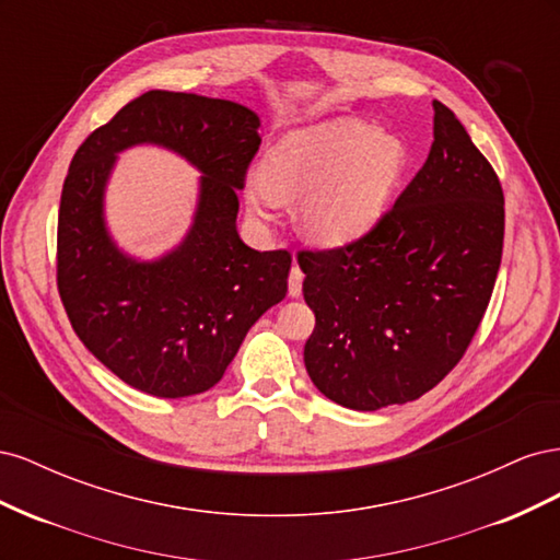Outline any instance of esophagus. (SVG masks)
<instances>
[{
	"instance_id": "34e87169",
	"label": "esophagus",
	"mask_w": 560,
	"mask_h": 560,
	"mask_svg": "<svg viewBox=\"0 0 560 560\" xmlns=\"http://www.w3.org/2000/svg\"><path fill=\"white\" fill-rule=\"evenodd\" d=\"M301 287H303V273H301V268H299V266H292V270H290V296H292V299L301 296Z\"/></svg>"
}]
</instances>
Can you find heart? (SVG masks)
<instances>
[{
  "instance_id": "heart-1",
  "label": "heart",
  "mask_w": 560,
  "mask_h": 560,
  "mask_svg": "<svg viewBox=\"0 0 560 560\" xmlns=\"http://www.w3.org/2000/svg\"><path fill=\"white\" fill-rule=\"evenodd\" d=\"M406 167L399 138L358 118H336L282 135L264 167L249 171L243 196L249 214L273 219L284 196L296 222L319 245L360 238L385 214Z\"/></svg>"
}]
</instances>
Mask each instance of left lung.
I'll return each mask as SVG.
<instances>
[{
	"label": "left lung",
	"instance_id": "8db88e82",
	"mask_svg": "<svg viewBox=\"0 0 560 560\" xmlns=\"http://www.w3.org/2000/svg\"><path fill=\"white\" fill-rule=\"evenodd\" d=\"M434 142L411 184L362 238L303 249L315 387L354 411L422 397L463 360L493 294L504 196L493 165L434 100Z\"/></svg>",
	"mask_w": 560,
	"mask_h": 560
}]
</instances>
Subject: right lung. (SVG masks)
Masks as SVG:
<instances>
[{
    "instance_id": "right-lung-1",
    "label": "right lung",
    "mask_w": 560,
    "mask_h": 560,
    "mask_svg": "<svg viewBox=\"0 0 560 560\" xmlns=\"http://www.w3.org/2000/svg\"><path fill=\"white\" fill-rule=\"evenodd\" d=\"M259 116L231 100L149 91L93 130L70 163L58 212V292L72 329L112 374L177 399L222 381L249 327L287 294L292 254L247 247L238 189L259 151ZM159 143L201 171L195 224L156 262L115 247L104 189L115 154Z\"/></svg>"
}]
</instances>
